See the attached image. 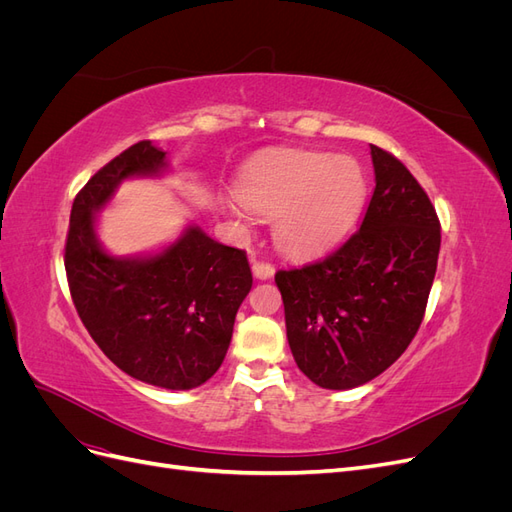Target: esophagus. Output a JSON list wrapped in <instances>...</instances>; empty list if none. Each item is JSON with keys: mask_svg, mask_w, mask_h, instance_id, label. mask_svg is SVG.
I'll list each match as a JSON object with an SVG mask.
<instances>
[{"mask_svg": "<svg viewBox=\"0 0 512 512\" xmlns=\"http://www.w3.org/2000/svg\"><path fill=\"white\" fill-rule=\"evenodd\" d=\"M252 271H254V277H258V280H271L273 273H275V267L271 265V262L256 260L252 265Z\"/></svg>", "mask_w": 512, "mask_h": 512, "instance_id": "1", "label": "esophagus"}]
</instances>
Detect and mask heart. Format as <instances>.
<instances>
[{
    "mask_svg": "<svg viewBox=\"0 0 512 512\" xmlns=\"http://www.w3.org/2000/svg\"><path fill=\"white\" fill-rule=\"evenodd\" d=\"M226 211L250 226V211L273 218L275 245L288 256L309 258L342 239L359 218L367 196L361 164L346 156L288 151L254 162L237 181Z\"/></svg>",
    "mask_w": 512,
    "mask_h": 512,
    "instance_id": "b5f03b06",
    "label": "heart"
}]
</instances>
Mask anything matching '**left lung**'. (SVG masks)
Masks as SVG:
<instances>
[{
	"label": "left lung",
	"instance_id": "left-lung-1",
	"mask_svg": "<svg viewBox=\"0 0 512 512\" xmlns=\"http://www.w3.org/2000/svg\"><path fill=\"white\" fill-rule=\"evenodd\" d=\"M376 188L361 228L312 265L277 271L299 369L346 391L389 369L421 327L440 254L429 196L393 153L371 145Z\"/></svg>",
	"mask_w": 512,
	"mask_h": 512
}]
</instances>
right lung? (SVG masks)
Wrapping results in <instances>:
<instances>
[{"instance_id":"add662e5","label":"right lung","mask_w":512,"mask_h":512,"mask_svg":"<svg viewBox=\"0 0 512 512\" xmlns=\"http://www.w3.org/2000/svg\"><path fill=\"white\" fill-rule=\"evenodd\" d=\"M166 168V151L151 141L102 166L74 198L64 262L76 312L108 359L141 382L190 391L220 369L230 346L252 288L245 252L188 226L158 254L117 258L96 232V213L121 181Z\"/></svg>"}]
</instances>
